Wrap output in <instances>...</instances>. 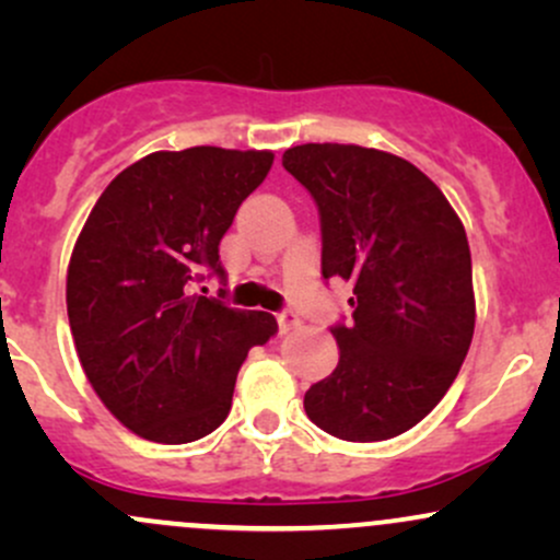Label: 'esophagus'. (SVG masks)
Returning <instances> with one entry per match:
<instances>
[{"label":"esophagus","mask_w":560,"mask_h":560,"mask_svg":"<svg viewBox=\"0 0 560 560\" xmlns=\"http://www.w3.org/2000/svg\"><path fill=\"white\" fill-rule=\"evenodd\" d=\"M276 320H279V331L281 334L298 329V326H300V316H298V313H292V311H279V313H276Z\"/></svg>","instance_id":"esophagus-1"}]
</instances>
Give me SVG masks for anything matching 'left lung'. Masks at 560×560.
I'll return each mask as SVG.
<instances>
[{"label":"left lung","mask_w":560,"mask_h":560,"mask_svg":"<svg viewBox=\"0 0 560 560\" xmlns=\"http://www.w3.org/2000/svg\"><path fill=\"white\" fill-rule=\"evenodd\" d=\"M281 165L320 218V273L352 284V320L331 326L339 363L305 413L347 442L408 432L445 397L474 337L471 249L432 178L358 144H300Z\"/></svg>","instance_id":"8db88e82"}]
</instances>
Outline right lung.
Wrapping results in <instances>:
<instances>
[{"label":"right lung","mask_w":560,"mask_h":560,"mask_svg":"<svg viewBox=\"0 0 560 560\" xmlns=\"http://www.w3.org/2000/svg\"><path fill=\"white\" fill-rule=\"evenodd\" d=\"M273 152H152L107 184L68 266V318L86 378L133 434L184 445L226 421L249 347L276 318L197 292L226 281L218 244ZM205 289V287H202Z\"/></svg>","instance_id":"right-lung-1"}]
</instances>
